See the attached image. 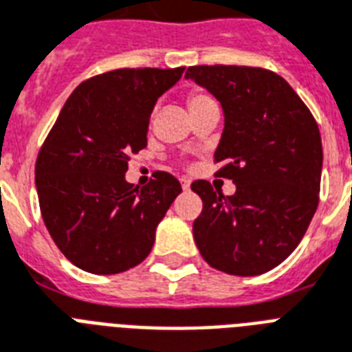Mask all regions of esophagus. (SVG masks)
Instances as JSON below:
<instances>
[{
	"mask_svg": "<svg viewBox=\"0 0 352 352\" xmlns=\"http://www.w3.org/2000/svg\"><path fill=\"white\" fill-rule=\"evenodd\" d=\"M179 182H182V189H184V190H189L190 189V179L182 178V179H179Z\"/></svg>",
	"mask_w": 352,
	"mask_h": 352,
	"instance_id": "esophagus-1",
	"label": "esophagus"
}]
</instances>
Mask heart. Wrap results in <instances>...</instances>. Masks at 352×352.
<instances>
[{"instance_id":"heart-1","label":"heart","mask_w":352,"mask_h":352,"mask_svg":"<svg viewBox=\"0 0 352 352\" xmlns=\"http://www.w3.org/2000/svg\"><path fill=\"white\" fill-rule=\"evenodd\" d=\"M210 101L214 100H212L209 94H205L204 91H199V89H192V91H189V94H187V105H189L190 112L198 111L199 107L207 105Z\"/></svg>"}]
</instances>
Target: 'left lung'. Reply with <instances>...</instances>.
I'll return each instance as SVG.
<instances>
[{
  "mask_svg": "<svg viewBox=\"0 0 352 352\" xmlns=\"http://www.w3.org/2000/svg\"><path fill=\"white\" fill-rule=\"evenodd\" d=\"M212 92L225 112L216 176L232 179L225 196L205 179L190 189L204 201L194 241L210 267L256 276L280 265L302 241L320 201L318 123L282 76L261 67L196 65L185 72Z\"/></svg>",
  "mask_w": 352,
  "mask_h": 352,
  "instance_id": "8db88e82",
  "label": "left lung"
}]
</instances>
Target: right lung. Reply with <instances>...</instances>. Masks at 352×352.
<instances>
[{
	"label": "right lung",
	"mask_w": 352,
	"mask_h": 352,
	"mask_svg": "<svg viewBox=\"0 0 352 352\" xmlns=\"http://www.w3.org/2000/svg\"><path fill=\"white\" fill-rule=\"evenodd\" d=\"M176 69H114L76 87L36 160L39 209L63 256L92 274L142 263L182 185L156 170L145 187L125 182L131 154L147 147L156 100Z\"/></svg>",
	"instance_id": "obj_1"
}]
</instances>
